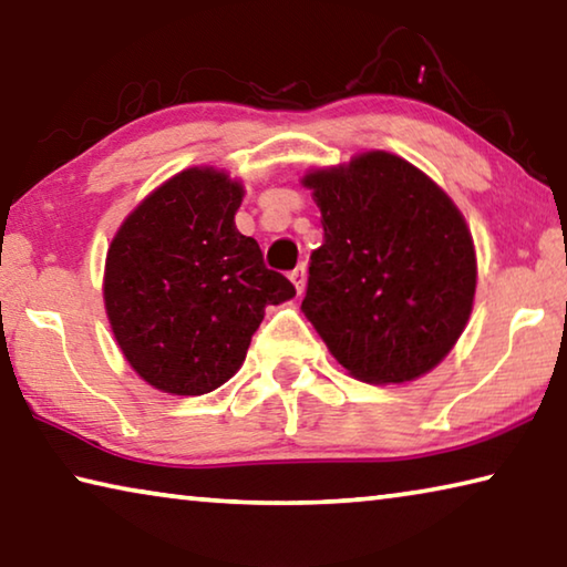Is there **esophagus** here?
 Instances as JSON below:
<instances>
[{"mask_svg":"<svg viewBox=\"0 0 567 567\" xmlns=\"http://www.w3.org/2000/svg\"><path fill=\"white\" fill-rule=\"evenodd\" d=\"M290 280L295 282L297 292H302V290H305V282H307V267H305V262L295 267V270L290 272Z\"/></svg>","mask_w":567,"mask_h":567,"instance_id":"1","label":"esophagus"}]
</instances>
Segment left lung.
<instances>
[{
    "label": "left lung",
    "instance_id": "8db88e82",
    "mask_svg": "<svg viewBox=\"0 0 567 567\" xmlns=\"http://www.w3.org/2000/svg\"><path fill=\"white\" fill-rule=\"evenodd\" d=\"M322 213L302 310L362 382H408L453 350L473 310L475 247L443 189L390 152L305 177Z\"/></svg>",
    "mask_w": 567,
    "mask_h": 567
}]
</instances>
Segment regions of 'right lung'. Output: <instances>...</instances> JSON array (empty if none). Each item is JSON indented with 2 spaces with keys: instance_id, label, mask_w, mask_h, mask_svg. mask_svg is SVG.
I'll return each instance as SVG.
<instances>
[{
  "instance_id": "1",
  "label": "right lung",
  "mask_w": 567,
  "mask_h": 567,
  "mask_svg": "<svg viewBox=\"0 0 567 567\" xmlns=\"http://www.w3.org/2000/svg\"><path fill=\"white\" fill-rule=\"evenodd\" d=\"M243 185L192 167L124 219L104 270V307L124 358L172 395H205L235 375L267 305L295 295L235 227Z\"/></svg>"
}]
</instances>
